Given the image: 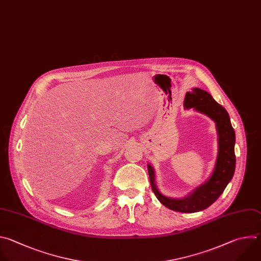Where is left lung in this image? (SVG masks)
<instances>
[{
	"instance_id": "obj_1",
	"label": "left lung",
	"mask_w": 261,
	"mask_h": 261,
	"mask_svg": "<svg viewBox=\"0 0 261 261\" xmlns=\"http://www.w3.org/2000/svg\"><path fill=\"white\" fill-rule=\"evenodd\" d=\"M184 107L185 109L193 108L194 110L205 114L216 123L218 133V154L211 177L203 184L196 187L187 196L183 198H171L162 194L156 187L152 166L147 165V168L151 188L164 205L173 211L194 213L210 206L221 195L232 179L236 170V135L227 111L213 98L209 92L197 87L186 92Z\"/></svg>"
}]
</instances>
